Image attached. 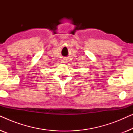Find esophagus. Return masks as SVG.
<instances>
[{
	"label": "esophagus",
	"mask_w": 133,
	"mask_h": 133,
	"mask_svg": "<svg viewBox=\"0 0 133 133\" xmlns=\"http://www.w3.org/2000/svg\"><path fill=\"white\" fill-rule=\"evenodd\" d=\"M61 63L66 64V63H68V61H67V59H65V58H63V59H62L61 60Z\"/></svg>",
	"instance_id": "esophagus-1"
}]
</instances>
